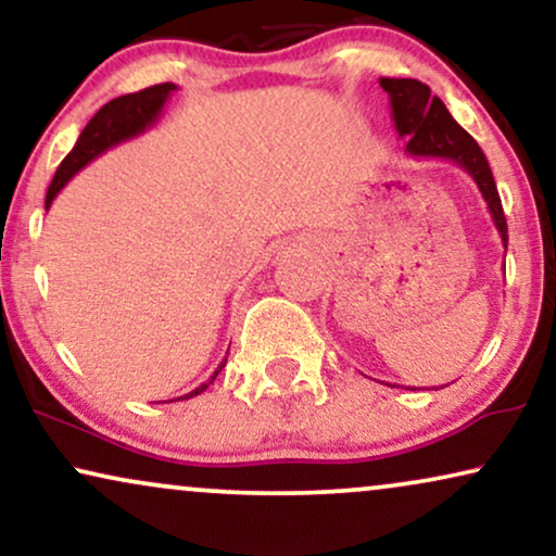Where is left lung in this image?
I'll return each mask as SVG.
<instances>
[{
  "instance_id": "left-lung-1",
  "label": "left lung",
  "mask_w": 556,
  "mask_h": 556,
  "mask_svg": "<svg viewBox=\"0 0 556 556\" xmlns=\"http://www.w3.org/2000/svg\"><path fill=\"white\" fill-rule=\"evenodd\" d=\"M379 84L389 93L396 135L406 139L404 152L417 160H450L457 167H463L476 180L488 213L498 228L503 249H508V226L506 216H503L498 188H495L493 173L476 139L455 122L445 103L438 96H432L429 86L421 80L381 78Z\"/></svg>"
}]
</instances>
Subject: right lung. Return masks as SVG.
Returning a JSON list of instances; mask_svg holds the SVG:
<instances>
[{
	"mask_svg": "<svg viewBox=\"0 0 556 556\" xmlns=\"http://www.w3.org/2000/svg\"><path fill=\"white\" fill-rule=\"evenodd\" d=\"M175 91H177L175 84H157V86L144 88V91L118 96V99L109 101L106 106H101L99 111H96L91 122L86 124V129L80 131L76 147H73L68 154H65L61 167H58V173L53 177V182H50L48 195H46V211L50 208V205H53L55 195L65 188V185H68L71 177L80 173V169H84L88 162L101 157L103 152L111 150V147L129 142V139L144 135V131L150 129L154 122H157L162 109H165L167 99ZM226 361L228 358L220 361L218 368L213 371L208 381L201 383L198 389H192L190 394L169 399V402H180V399H190V396L203 394V391L208 389L213 381H216V376L220 374V368L226 366Z\"/></svg>",
	"mask_w": 556,
	"mask_h": 556,
	"instance_id": "add662e5",
	"label": "right lung"
}]
</instances>
